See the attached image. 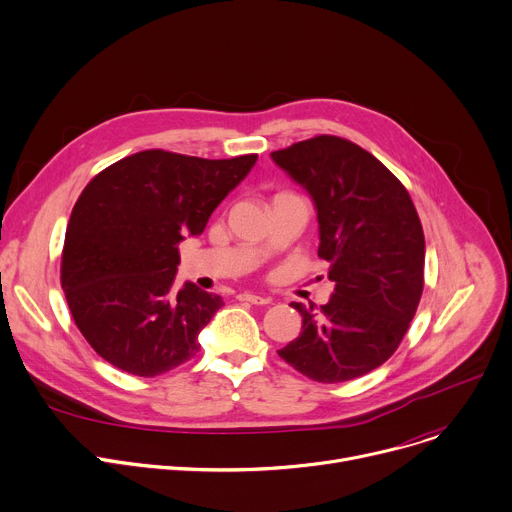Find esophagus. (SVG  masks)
Returning <instances> with one entry per match:
<instances>
[{"mask_svg":"<svg viewBox=\"0 0 512 512\" xmlns=\"http://www.w3.org/2000/svg\"><path fill=\"white\" fill-rule=\"evenodd\" d=\"M238 301H246V303H252V305H268L270 303L268 297H260V295H252V293H240Z\"/></svg>","mask_w":512,"mask_h":512,"instance_id":"1","label":"esophagus"}]
</instances>
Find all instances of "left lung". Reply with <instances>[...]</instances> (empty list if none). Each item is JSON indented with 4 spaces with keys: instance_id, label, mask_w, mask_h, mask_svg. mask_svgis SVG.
<instances>
[{
    "instance_id": "8db88e82",
    "label": "left lung",
    "mask_w": 512,
    "mask_h": 512,
    "mask_svg": "<svg viewBox=\"0 0 512 512\" xmlns=\"http://www.w3.org/2000/svg\"><path fill=\"white\" fill-rule=\"evenodd\" d=\"M313 199L319 258L333 295L321 313L293 303L301 335L278 356L317 382H346L399 348L423 293L425 236L417 209L390 170L358 144L315 136L270 154Z\"/></svg>"
}]
</instances>
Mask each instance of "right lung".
<instances>
[{
  "mask_svg": "<svg viewBox=\"0 0 512 512\" xmlns=\"http://www.w3.org/2000/svg\"><path fill=\"white\" fill-rule=\"evenodd\" d=\"M256 160L142 150L83 189L67 225L61 285L79 331L105 362L152 378L199 352L197 335L223 301L193 282L173 289L179 244L203 234Z\"/></svg>",
  "mask_w": 512,
  "mask_h": 512,
  "instance_id": "obj_1",
  "label": "right lung"
}]
</instances>
